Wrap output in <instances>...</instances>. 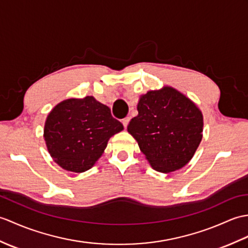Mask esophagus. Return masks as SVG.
<instances>
[{
	"instance_id": "esophagus-1",
	"label": "esophagus",
	"mask_w": 248,
	"mask_h": 248,
	"mask_svg": "<svg viewBox=\"0 0 248 248\" xmlns=\"http://www.w3.org/2000/svg\"><path fill=\"white\" fill-rule=\"evenodd\" d=\"M129 122H130V118L129 117H125V118L123 119V124H124V128H126V126H128Z\"/></svg>"
}]
</instances>
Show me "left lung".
<instances>
[{
	"label": "left lung",
	"mask_w": 248,
	"mask_h": 248,
	"mask_svg": "<svg viewBox=\"0 0 248 248\" xmlns=\"http://www.w3.org/2000/svg\"><path fill=\"white\" fill-rule=\"evenodd\" d=\"M137 111L128 132L152 168L169 173L188 164L203 136V114L195 103L171 86H164L141 95Z\"/></svg>",
	"instance_id": "left-lung-1"
}]
</instances>
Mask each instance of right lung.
I'll use <instances>...</instances> for the list:
<instances>
[{"label": "right lung", "instance_id": "add662e5", "mask_svg": "<svg viewBox=\"0 0 248 248\" xmlns=\"http://www.w3.org/2000/svg\"><path fill=\"white\" fill-rule=\"evenodd\" d=\"M124 130L110 108L93 96L71 98L58 103L48 114L44 140L55 163L67 171L81 173L99 158L108 141Z\"/></svg>", "mask_w": 248, "mask_h": 248}]
</instances>
